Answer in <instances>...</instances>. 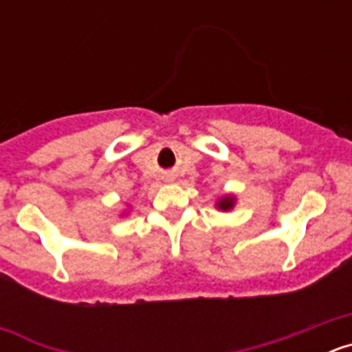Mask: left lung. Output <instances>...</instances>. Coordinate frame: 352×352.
I'll return each instance as SVG.
<instances>
[{"mask_svg": "<svg viewBox=\"0 0 352 352\" xmlns=\"http://www.w3.org/2000/svg\"><path fill=\"white\" fill-rule=\"evenodd\" d=\"M219 208H220V210H223V211L231 210V208H232V199H223V201H220Z\"/></svg>", "mask_w": 352, "mask_h": 352, "instance_id": "obj_1", "label": "left lung"}]
</instances>
